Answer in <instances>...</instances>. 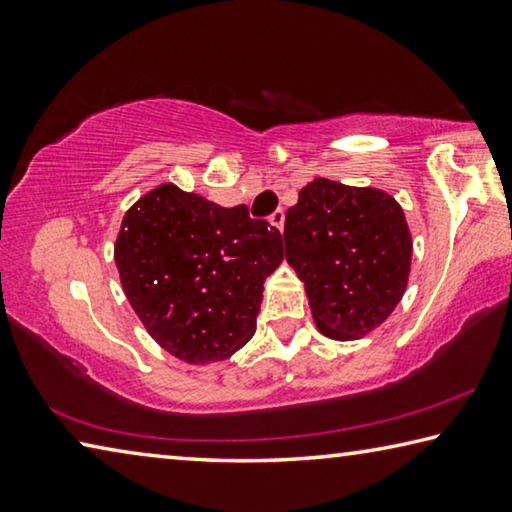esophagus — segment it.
Masks as SVG:
<instances>
[{
  "instance_id": "esophagus-1",
  "label": "esophagus",
  "mask_w": 512,
  "mask_h": 512,
  "mask_svg": "<svg viewBox=\"0 0 512 512\" xmlns=\"http://www.w3.org/2000/svg\"><path fill=\"white\" fill-rule=\"evenodd\" d=\"M271 223L275 225V228L282 230V225H284V210H282V207H277V210L271 214Z\"/></svg>"
}]
</instances>
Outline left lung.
<instances>
[{
    "label": "left lung",
    "mask_w": 512,
    "mask_h": 512,
    "mask_svg": "<svg viewBox=\"0 0 512 512\" xmlns=\"http://www.w3.org/2000/svg\"><path fill=\"white\" fill-rule=\"evenodd\" d=\"M284 250L305 282L318 329L336 341L384 323L409 280L404 212L379 189L311 180L287 212Z\"/></svg>",
    "instance_id": "obj_1"
}]
</instances>
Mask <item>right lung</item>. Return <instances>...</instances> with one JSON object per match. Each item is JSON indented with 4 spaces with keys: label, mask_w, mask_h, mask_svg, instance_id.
Returning a JSON list of instances; mask_svg holds the SVG:
<instances>
[{
    "label": "right lung",
    "mask_w": 512,
    "mask_h": 512,
    "mask_svg": "<svg viewBox=\"0 0 512 512\" xmlns=\"http://www.w3.org/2000/svg\"><path fill=\"white\" fill-rule=\"evenodd\" d=\"M282 235L248 207H221L162 185L121 223L115 262L149 334L187 363L221 361L255 334Z\"/></svg>",
    "instance_id": "obj_1"
}]
</instances>
